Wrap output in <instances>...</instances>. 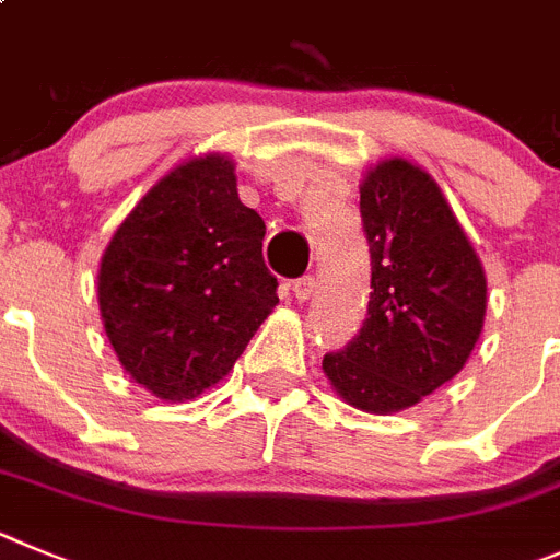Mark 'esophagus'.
I'll list each match as a JSON object with an SVG mask.
<instances>
[{"label": "esophagus", "mask_w": 560, "mask_h": 560, "mask_svg": "<svg viewBox=\"0 0 560 560\" xmlns=\"http://www.w3.org/2000/svg\"><path fill=\"white\" fill-rule=\"evenodd\" d=\"M315 287H317L315 279H312V276H304V279H299L295 284H292V292H295V299L304 304V301H310L312 295H315Z\"/></svg>", "instance_id": "esophagus-1"}]
</instances>
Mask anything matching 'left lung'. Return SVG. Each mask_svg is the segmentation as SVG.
Wrapping results in <instances>:
<instances>
[{"label":"left lung","instance_id":"1","mask_svg":"<svg viewBox=\"0 0 560 560\" xmlns=\"http://www.w3.org/2000/svg\"><path fill=\"white\" fill-rule=\"evenodd\" d=\"M371 301L360 335L324 357L346 405L390 416L463 371L486 324L488 284L477 250L424 167L382 159L362 173Z\"/></svg>","mask_w":560,"mask_h":560}]
</instances>
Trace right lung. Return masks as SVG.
<instances>
[{
  "mask_svg": "<svg viewBox=\"0 0 560 560\" xmlns=\"http://www.w3.org/2000/svg\"><path fill=\"white\" fill-rule=\"evenodd\" d=\"M234 159L180 161L110 236L97 301L119 365L161 401L198 399L229 376L276 310L265 220L240 200Z\"/></svg>",
  "mask_w": 560,
  "mask_h": 560,
  "instance_id": "add662e5",
  "label": "right lung"
}]
</instances>
